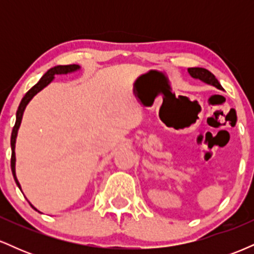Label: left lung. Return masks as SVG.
<instances>
[{
    "instance_id": "8db88e82",
    "label": "left lung",
    "mask_w": 254,
    "mask_h": 254,
    "mask_svg": "<svg viewBox=\"0 0 254 254\" xmlns=\"http://www.w3.org/2000/svg\"><path fill=\"white\" fill-rule=\"evenodd\" d=\"M189 72L192 77L199 78V80L204 81L206 83H210L212 86L217 87V88L222 89V86H221L220 82L217 81V78L215 77V75L208 70V69L204 68H189Z\"/></svg>"
}]
</instances>
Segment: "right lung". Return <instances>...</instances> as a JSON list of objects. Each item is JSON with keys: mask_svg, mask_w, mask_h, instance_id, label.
Wrapping results in <instances>:
<instances>
[{"mask_svg": "<svg viewBox=\"0 0 254 254\" xmlns=\"http://www.w3.org/2000/svg\"><path fill=\"white\" fill-rule=\"evenodd\" d=\"M78 68H80V66L76 65V64H69V65H57V66H54V68L49 69V70L46 71L45 74H44V76L40 78L39 82H38L37 84H34V86L32 87V88L28 90L27 93H26L25 97L22 98L21 103H20V105H19V107H17L15 125H14L13 131H11V137H10V147H11L10 167H11V172H13L14 180H15L16 185L19 186V189H20V184H19V182H17L16 176H15V139H16V135H17V129H19L20 124H21L22 115H24V111H25L26 105L30 103L31 99L33 98L38 92H40V90H42L44 87L48 86V84L50 83L52 80H54V75H56V74H66V72L77 70ZM32 208H34V206L32 205ZM34 209H36V208H34Z\"/></svg>", "mask_w": 254, "mask_h": 254, "instance_id": "1", "label": "right lung"}]
</instances>
